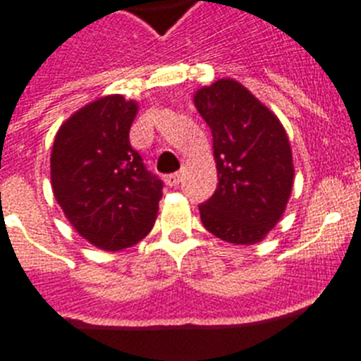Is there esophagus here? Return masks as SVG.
Instances as JSON below:
<instances>
[{
	"label": "esophagus",
	"instance_id": "esophagus-1",
	"mask_svg": "<svg viewBox=\"0 0 361 361\" xmlns=\"http://www.w3.org/2000/svg\"><path fill=\"white\" fill-rule=\"evenodd\" d=\"M180 180H183V175L178 173H170V175H164V183L168 184V186H178V183H180Z\"/></svg>",
	"mask_w": 361,
	"mask_h": 361
}]
</instances>
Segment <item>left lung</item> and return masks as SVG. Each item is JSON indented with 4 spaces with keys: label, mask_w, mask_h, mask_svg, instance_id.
<instances>
[{
    "label": "left lung",
    "mask_w": 361,
    "mask_h": 361,
    "mask_svg": "<svg viewBox=\"0 0 361 361\" xmlns=\"http://www.w3.org/2000/svg\"><path fill=\"white\" fill-rule=\"evenodd\" d=\"M212 130L219 184L199 206L204 228L229 244H257L275 228L291 195L288 133L245 86L219 79L193 95Z\"/></svg>",
    "instance_id": "obj_1"
}]
</instances>
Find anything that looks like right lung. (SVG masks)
Wrapping results in <instances>:
<instances>
[{
    "label": "right lung",
    "instance_id": "right-lung-1",
    "mask_svg": "<svg viewBox=\"0 0 361 361\" xmlns=\"http://www.w3.org/2000/svg\"><path fill=\"white\" fill-rule=\"evenodd\" d=\"M135 116V101L97 99L61 124L50 155L57 204L82 238L106 251L142 240L162 199V180L130 145Z\"/></svg>",
    "mask_w": 361,
    "mask_h": 361
}]
</instances>
